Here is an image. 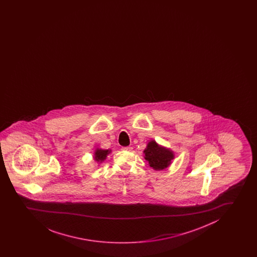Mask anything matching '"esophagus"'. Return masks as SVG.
I'll return each instance as SVG.
<instances>
[{
  "label": "esophagus",
  "instance_id": "34e87169",
  "mask_svg": "<svg viewBox=\"0 0 257 257\" xmlns=\"http://www.w3.org/2000/svg\"><path fill=\"white\" fill-rule=\"evenodd\" d=\"M122 149L124 150V151H133V148L132 147H124Z\"/></svg>",
  "mask_w": 257,
  "mask_h": 257
}]
</instances>
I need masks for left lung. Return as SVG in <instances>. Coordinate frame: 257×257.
<instances>
[{
	"instance_id": "8db88e82",
	"label": "left lung",
	"mask_w": 257,
	"mask_h": 257,
	"mask_svg": "<svg viewBox=\"0 0 257 257\" xmlns=\"http://www.w3.org/2000/svg\"><path fill=\"white\" fill-rule=\"evenodd\" d=\"M144 153V158L148 161L149 166L155 171H163L171 165L174 159L172 150L159 145L156 141H150L147 145Z\"/></svg>"
}]
</instances>
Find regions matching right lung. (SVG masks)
Returning a JSON list of instances; mask_svg holds the SVG:
<instances>
[{
  "mask_svg": "<svg viewBox=\"0 0 257 257\" xmlns=\"http://www.w3.org/2000/svg\"><path fill=\"white\" fill-rule=\"evenodd\" d=\"M109 153H111L110 149H96L93 154V159L97 163L101 164L107 158V156Z\"/></svg>",
  "mask_w": 257,
  "mask_h": 257,
  "instance_id": "1",
  "label": "right lung"
}]
</instances>
